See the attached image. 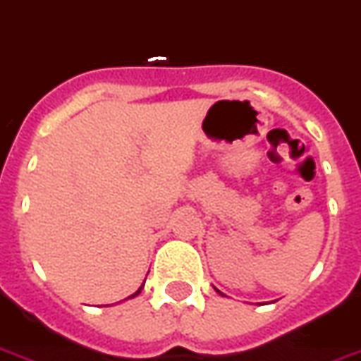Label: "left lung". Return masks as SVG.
I'll use <instances>...</instances> for the list:
<instances>
[{
    "label": "left lung",
    "instance_id": "obj_1",
    "mask_svg": "<svg viewBox=\"0 0 361 361\" xmlns=\"http://www.w3.org/2000/svg\"><path fill=\"white\" fill-rule=\"evenodd\" d=\"M215 291H216V293H219V295H222V293H221V291H219V289H215ZM222 297H224V295H222Z\"/></svg>",
    "mask_w": 361,
    "mask_h": 361
}]
</instances>
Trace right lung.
Listing matches in <instances>:
<instances>
[{"mask_svg":"<svg viewBox=\"0 0 361 361\" xmlns=\"http://www.w3.org/2000/svg\"><path fill=\"white\" fill-rule=\"evenodd\" d=\"M142 287H145V283H142V286H140V287H139V289H137V291H135V293H133V295H131V297H128V298H133V297H137V295H139V293H140V291H142Z\"/></svg>","mask_w":361,"mask_h":361,"instance_id":"obj_1","label":"right lung"}]
</instances>
